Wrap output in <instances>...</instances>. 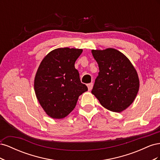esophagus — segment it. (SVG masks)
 Masks as SVG:
<instances>
[{
	"mask_svg": "<svg viewBox=\"0 0 160 160\" xmlns=\"http://www.w3.org/2000/svg\"><path fill=\"white\" fill-rule=\"evenodd\" d=\"M93 83H90L88 84V88L89 91H91L92 89V88H93Z\"/></svg>",
	"mask_w": 160,
	"mask_h": 160,
	"instance_id": "obj_1",
	"label": "esophagus"
}]
</instances>
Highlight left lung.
<instances>
[{
    "label": "left lung",
    "mask_w": 160,
    "mask_h": 160,
    "mask_svg": "<svg viewBox=\"0 0 160 160\" xmlns=\"http://www.w3.org/2000/svg\"><path fill=\"white\" fill-rule=\"evenodd\" d=\"M99 72L91 91L101 105L113 112L127 109L139 88L138 72L122 52L112 48L92 50Z\"/></svg>",
    "instance_id": "8db88e82"
}]
</instances>
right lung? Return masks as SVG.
<instances>
[{"mask_svg":"<svg viewBox=\"0 0 160 160\" xmlns=\"http://www.w3.org/2000/svg\"><path fill=\"white\" fill-rule=\"evenodd\" d=\"M83 49L59 48L45 57L34 81L37 98L45 113L53 119H62L75 108L79 97L88 90L75 68Z\"/></svg>","mask_w":160,"mask_h":160,"instance_id":"right-lung-1","label":"right lung"}]
</instances>
